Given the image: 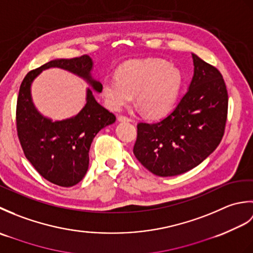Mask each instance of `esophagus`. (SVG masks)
<instances>
[{"mask_svg": "<svg viewBox=\"0 0 253 253\" xmlns=\"http://www.w3.org/2000/svg\"><path fill=\"white\" fill-rule=\"evenodd\" d=\"M118 121H120V122H131L132 120H131L130 117H128V116L120 115V116H118Z\"/></svg>", "mask_w": 253, "mask_h": 253, "instance_id": "esophagus-1", "label": "esophagus"}]
</instances>
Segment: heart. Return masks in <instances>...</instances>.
<instances>
[{
  "instance_id": "heart-1",
  "label": "heart",
  "mask_w": 253,
  "mask_h": 253,
  "mask_svg": "<svg viewBox=\"0 0 253 253\" xmlns=\"http://www.w3.org/2000/svg\"><path fill=\"white\" fill-rule=\"evenodd\" d=\"M181 74L178 68L162 58L135 60L124 64L117 77L102 83L101 93L105 104L113 111H120L132 101L148 117L157 118L168 113L179 93Z\"/></svg>"
}]
</instances>
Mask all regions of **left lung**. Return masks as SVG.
I'll use <instances>...</instances> for the list:
<instances>
[{"label":"left lung","instance_id":"8db88e82","mask_svg":"<svg viewBox=\"0 0 253 253\" xmlns=\"http://www.w3.org/2000/svg\"><path fill=\"white\" fill-rule=\"evenodd\" d=\"M195 74L175 109L157 123H138L133 154L154 175L176 176L203 162L221 142L228 93L216 67L192 54Z\"/></svg>","mask_w":253,"mask_h":253}]
</instances>
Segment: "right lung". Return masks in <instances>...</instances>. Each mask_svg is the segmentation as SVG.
Masks as SVG:
<instances>
[{
  "label": "right lung",
  "mask_w": 253,
  "mask_h": 253,
  "mask_svg": "<svg viewBox=\"0 0 253 253\" xmlns=\"http://www.w3.org/2000/svg\"><path fill=\"white\" fill-rule=\"evenodd\" d=\"M58 67L84 78L101 92L102 84L90 76L92 61L88 55L50 61L32 69L20 84L16 105V128L25 157L44 179L61 187H72L88 170L89 149L102 128L116 121V116L100 105L87 91V103L76 116L60 122L40 115L31 101L30 85L43 69Z\"/></svg>",
  "instance_id": "add662e5"
}]
</instances>
